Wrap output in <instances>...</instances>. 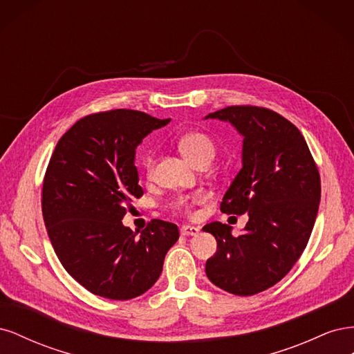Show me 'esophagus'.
Wrapping results in <instances>:
<instances>
[{"label":"esophagus","instance_id":"obj_1","mask_svg":"<svg viewBox=\"0 0 354 354\" xmlns=\"http://www.w3.org/2000/svg\"><path fill=\"white\" fill-rule=\"evenodd\" d=\"M180 232L181 234H185V236H196V234L201 232V229L196 226H187L186 224V226H181Z\"/></svg>","mask_w":354,"mask_h":354}]
</instances>
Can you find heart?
<instances>
[{
    "instance_id": "obj_1",
    "label": "heart",
    "mask_w": 354,
    "mask_h": 354,
    "mask_svg": "<svg viewBox=\"0 0 354 354\" xmlns=\"http://www.w3.org/2000/svg\"><path fill=\"white\" fill-rule=\"evenodd\" d=\"M178 147L180 151L186 155V158H189L192 162L195 165L199 164L201 160L209 159L212 160V158L216 156V146L211 142V138L202 133H189L180 137L178 140ZM153 165L155 160L152 155H147L145 159V167L147 174L151 176L153 171ZM207 199V195L203 192H196V194L192 195H181L174 198L173 201L169 202V208L174 209L176 212H181V214H192L194 211V207L196 203H201Z\"/></svg>"
}]
</instances>
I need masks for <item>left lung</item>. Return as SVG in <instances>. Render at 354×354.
<instances>
[{
	"label": "left lung",
	"instance_id": "1",
	"mask_svg": "<svg viewBox=\"0 0 354 354\" xmlns=\"http://www.w3.org/2000/svg\"><path fill=\"white\" fill-rule=\"evenodd\" d=\"M205 118L230 122L243 137L242 168L220 209L250 217L239 236L220 221L203 226L217 241L205 273L230 294H259L285 277L307 246L320 202L319 171L303 134L279 113L227 106Z\"/></svg>",
	"mask_w": 354,
	"mask_h": 354
}]
</instances>
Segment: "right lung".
I'll use <instances>...</instances> for the list:
<instances>
[{
    "instance_id": "right-lung-1",
    "label": "right lung",
    "mask_w": 354,
    "mask_h": 354,
    "mask_svg": "<svg viewBox=\"0 0 354 354\" xmlns=\"http://www.w3.org/2000/svg\"><path fill=\"white\" fill-rule=\"evenodd\" d=\"M169 120L130 109L81 118L62 136L42 183V217L62 266L94 295L131 299L162 272L178 239L174 223L152 220L133 232L122 218L143 195L136 149Z\"/></svg>"
}]
</instances>
